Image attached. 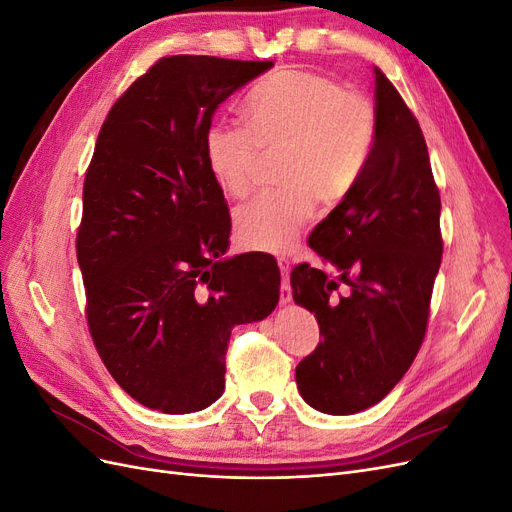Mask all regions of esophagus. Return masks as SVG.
<instances>
[{
    "mask_svg": "<svg viewBox=\"0 0 512 512\" xmlns=\"http://www.w3.org/2000/svg\"><path fill=\"white\" fill-rule=\"evenodd\" d=\"M277 265L282 271V288H280V301L290 303L292 301V288H290V260L288 258H277Z\"/></svg>",
    "mask_w": 512,
    "mask_h": 512,
    "instance_id": "34e87169",
    "label": "esophagus"
}]
</instances>
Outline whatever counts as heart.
Masks as SVG:
<instances>
[{"label": "heart", "mask_w": 512, "mask_h": 512, "mask_svg": "<svg viewBox=\"0 0 512 512\" xmlns=\"http://www.w3.org/2000/svg\"><path fill=\"white\" fill-rule=\"evenodd\" d=\"M247 132L213 123L203 136L211 177L232 196L250 194L262 158L282 153L267 192L235 213V235L247 250L280 254L297 243L316 198L337 205L356 188L378 136L376 104L333 76L284 68L258 81L243 102Z\"/></svg>", "instance_id": "heart-1"}]
</instances>
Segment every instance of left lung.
Masks as SVG:
<instances>
[{
    "instance_id": "left-lung-1",
    "label": "left lung",
    "mask_w": 512,
    "mask_h": 512,
    "mask_svg": "<svg viewBox=\"0 0 512 512\" xmlns=\"http://www.w3.org/2000/svg\"><path fill=\"white\" fill-rule=\"evenodd\" d=\"M374 72V153L307 239L324 269L303 262L290 273L294 303L314 312L322 337L294 378L309 406L337 416L378 404L410 369L444 247L425 136L395 85ZM339 283L349 290L335 300Z\"/></svg>"
}]
</instances>
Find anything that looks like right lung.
<instances>
[{
    "instance_id": "add662e5",
    "label": "right lung",
    "mask_w": 512,
    "mask_h": 512,
    "mask_svg": "<svg viewBox=\"0 0 512 512\" xmlns=\"http://www.w3.org/2000/svg\"><path fill=\"white\" fill-rule=\"evenodd\" d=\"M271 66L162 57L100 128L76 232L85 318L115 382L151 410L211 406L224 393L230 331L280 299L271 258H220L230 213L203 153L215 108Z\"/></svg>"
}]
</instances>
